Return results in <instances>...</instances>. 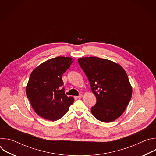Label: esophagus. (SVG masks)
<instances>
[{
  "label": "esophagus",
  "instance_id": "esophagus-1",
  "mask_svg": "<svg viewBox=\"0 0 156 156\" xmlns=\"http://www.w3.org/2000/svg\"><path fill=\"white\" fill-rule=\"evenodd\" d=\"M78 99H81V98H83V94H80L78 96H77L76 97Z\"/></svg>",
  "mask_w": 156,
  "mask_h": 156
}]
</instances>
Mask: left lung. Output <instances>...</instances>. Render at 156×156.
<instances>
[{"mask_svg":"<svg viewBox=\"0 0 156 156\" xmlns=\"http://www.w3.org/2000/svg\"><path fill=\"white\" fill-rule=\"evenodd\" d=\"M96 98L93 115L102 122L114 121L124 112L132 95V87L122 66L97 57L78 59Z\"/></svg>","mask_w":156,"mask_h":156,"instance_id":"8db88e82","label":"left lung"}]
</instances>
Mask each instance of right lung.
I'll use <instances>...</instances> for the list:
<instances>
[{
  "mask_svg": "<svg viewBox=\"0 0 156 156\" xmlns=\"http://www.w3.org/2000/svg\"><path fill=\"white\" fill-rule=\"evenodd\" d=\"M73 59L57 57L39 65L30 75L26 94L32 107L40 117L51 121L61 119L74 102L65 94L62 75Z\"/></svg>",
  "mask_w": 156,
  "mask_h": 156,
  "instance_id": "1",
  "label": "right lung"
}]
</instances>
